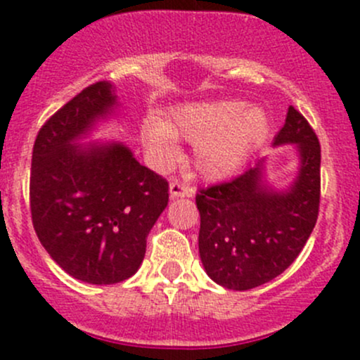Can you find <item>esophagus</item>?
Instances as JSON below:
<instances>
[{"mask_svg": "<svg viewBox=\"0 0 360 360\" xmlns=\"http://www.w3.org/2000/svg\"><path fill=\"white\" fill-rule=\"evenodd\" d=\"M193 190L188 186L186 183H181V181H172L170 183V197L174 198H183V197H191Z\"/></svg>", "mask_w": 360, "mask_h": 360, "instance_id": "obj_1", "label": "esophagus"}]
</instances>
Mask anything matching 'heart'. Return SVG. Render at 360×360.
Listing matches in <instances>:
<instances>
[{"mask_svg": "<svg viewBox=\"0 0 360 360\" xmlns=\"http://www.w3.org/2000/svg\"><path fill=\"white\" fill-rule=\"evenodd\" d=\"M270 132V118L244 101L191 103L170 112V123L150 116L143 123L144 144L160 163L177 157L176 136L195 144L198 170L207 179L237 172Z\"/></svg>", "mask_w": 360, "mask_h": 360, "instance_id": "b5f03b06", "label": "heart"}]
</instances>
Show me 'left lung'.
I'll return each instance as SVG.
<instances>
[{"instance_id": "8db88e82", "label": "left lung", "mask_w": 360, "mask_h": 360, "mask_svg": "<svg viewBox=\"0 0 360 360\" xmlns=\"http://www.w3.org/2000/svg\"><path fill=\"white\" fill-rule=\"evenodd\" d=\"M296 144L300 172L288 191L263 183L259 160L231 181L200 188L198 250L207 275L233 291L274 281L301 252L314 231L321 203V144L303 115L291 106L274 146Z\"/></svg>"}]
</instances>
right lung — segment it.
<instances>
[{"label": "right lung", "instance_id": "add662e5", "mask_svg": "<svg viewBox=\"0 0 360 360\" xmlns=\"http://www.w3.org/2000/svg\"><path fill=\"white\" fill-rule=\"evenodd\" d=\"M115 104L110 83L97 82L53 112L36 136L29 181L43 248L71 277L99 285L136 274L169 202L165 177L123 144H75Z\"/></svg>", "mask_w": 360, "mask_h": 360}]
</instances>
